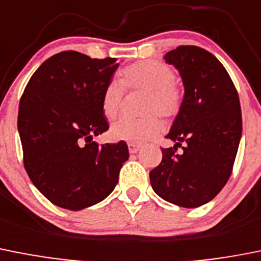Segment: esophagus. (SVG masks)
Masks as SVG:
<instances>
[{"label":"esophagus","mask_w":261,"mask_h":261,"mask_svg":"<svg viewBox=\"0 0 261 261\" xmlns=\"http://www.w3.org/2000/svg\"><path fill=\"white\" fill-rule=\"evenodd\" d=\"M128 149L130 154H136L137 151H140L141 145H136V143H128Z\"/></svg>","instance_id":"1"}]
</instances>
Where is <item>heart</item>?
<instances>
[{
    "mask_svg": "<svg viewBox=\"0 0 261 261\" xmlns=\"http://www.w3.org/2000/svg\"><path fill=\"white\" fill-rule=\"evenodd\" d=\"M124 89L146 90L142 112L146 116L138 119L123 118L111 126L110 136L115 141L142 143L163 132V121L171 120L180 114L184 92L174 80V72L169 66L159 61H138L124 67L120 80H111L102 92L101 106L103 115L114 120L120 112Z\"/></svg>",
    "mask_w": 261,
    "mask_h": 261,
    "instance_id": "b5f03b06",
    "label": "heart"
}]
</instances>
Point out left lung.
<instances>
[{
    "instance_id": "left-lung-1",
    "label": "left lung",
    "mask_w": 261,
    "mask_h": 261,
    "mask_svg": "<svg viewBox=\"0 0 261 261\" xmlns=\"http://www.w3.org/2000/svg\"><path fill=\"white\" fill-rule=\"evenodd\" d=\"M164 59L180 71L185 95L167 135L176 145L162 149L150 182L167 202L195 208L214 199L230 177L242 135L240 97L225 67L205 49L181 45Z\"/></svg>"
}]
</instances>
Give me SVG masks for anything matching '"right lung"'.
Segmentation results:
<instances>
[{
    "mask_svg": "<svg viewBox=\"0 0 261 261\" xmlns=\"http://www.w3.org/2000/svg\"><path fill=\"white\" fill-rule=\"evenodd\" d=\"M119 67L73 50L38 67L21 94L18 129L23 163L33 185L62 208L79 211L103 200L129 158L124 141L98 146L109 129L102 92Z\"/></svg>",
    "mask_w": 261,
    "mask_h": 261,
    "instance_id": "right-lung-1",
    "label": "right lung"
}]
</instances>
